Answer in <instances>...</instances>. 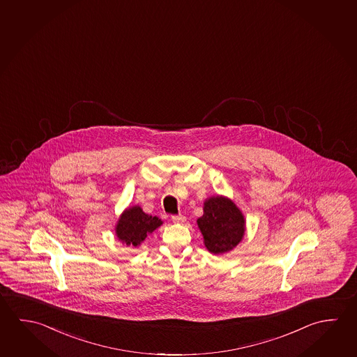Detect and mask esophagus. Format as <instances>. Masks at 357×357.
<instances>
[{"label": "esophagus", "instance_id": "esophagus-1", "mask_svg": "<svg viewBox=\"0 0 357 357\" xmlns=\"http://www.w3.org/2000/svg\"><path fill=\"white\" fill-rule=\"evenodd\" d=\"M172 220L174 222V223H184L185 222V217L184 215H172Z\"/></svg>", "mask_w": 357, "mask_h": 357}]
</instances>
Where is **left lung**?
Segmentation results:
<instances>
[{
    "instance_id": "8db88e82",
    "label": "left lung",
    "mask_w": 357,
    "mask_h": 357,
    "mask_svg": "<svg viewBox=\"0 0 357 357\" xmlns=\"http://www.w3.org/2000/svg\"><path fill=\"white\" fill-rule=\"evenodd\" d=\"M197 222L206 250L215 255L233 250L243 237V215L236 204L225 197L206 200L204 213Z\"/></svg>"
}]
</instances>
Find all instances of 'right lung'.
Segmentation results:
<instances>
[{
    "mask_svg": "<svg viewBox=\"0 0 357 357\" xmlns=\"http://www.w3.org/2000/svg\"><path fill=\"white\" fill-rule=\"evenodd\" d=\"M162 223L163 222L158 217L145 214L140 206H132L120 217L116 225V236L126 245L132 244L137 247Z\"/></svg>",
    "mask_w": 357,
    "mask_h": 357,
    "instance_id": "obj_1",
    "label": "right lung"
}]
</instances>
